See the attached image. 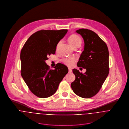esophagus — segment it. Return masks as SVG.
<instances>
[{
    "label": "esophagus",
    "instance_id": "1",
    "mask_svg": "<svg viewBox=\"0 0 129 129\" xmlns=\"http://www.w3.org/2000/svg\"><path fill=\"white\" fill-rule=\"evenodd\" d=\"M69 73H72V70L71 69H69Z\"/></svg>",
    "mask_w": 129,
    "mask_h": 129
}]
</instances>
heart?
<instances>
[{
    "label": "heart",
    "mask_w": 129,
    "mask_h": 129,
    "mask_svg": "<svg viewBox=\"0 0 129 129\" xmlns=\"http://www.w3.org/2000/svg\"><path fill=\"white\" fill-rule=\"evenodd\" d=\"M69 42L70 44L74 47L76 46H80L81 44V39L80 37L77 35L73 34L69 38ZM60 42H59L57 45V46L60 44ZM76 60V58L74 57L70 58H64L62 59V62L68 67H72Z\"/></svg>",
    "instance_id": "b5f03b06"
}]
</instances>
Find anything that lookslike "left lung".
I'll return each instance as SVG.
<instances>
[{
    "mask_svg": "<svg viewBox=\"0 0 129 129\" xmlns=\"http://www.w3.org/2000/svg\"><path fill=\"white\" fill-rule=\"evenodd\" d=\"M76 32L81 35L84 42V50L77 66L86 71L83 74L76 69L73 70L75 79L71 87L78 96L89 98L99 92L108 75L109 51L106 43L93 31L80 29Z\"/></svg>",
    "mask_w": 129,
    "mask_h": 129,
    "instance_id": "8db88e82",
    "label": "left lung"
}]
</instances>
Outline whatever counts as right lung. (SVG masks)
<instances>
[{
  "mask_svg": "<svg viewBox=\"0 0 129 129\" xmlns=\"http://www.w3.org/2000/svg\"><path fill=\"white\" fill-rule=\"evenodd\" d=\"M67 32V29L38 31L29 38L21 50V76L30 91L39 98L55 94L68 73V67L62 63L50 70L45 62L48 55L55 54L57 44Z\"/></svg>",
  "mask_w": 129,
  "mask_h": 129,
  "instance_id": "add662e5",
  "label": "right lung"
}]
</instances>
